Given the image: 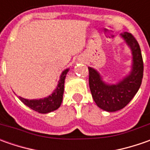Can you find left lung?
Returning <instances> with one entry per match:
<instances>
[{
	"mask_svg": "<svg viewBox=\"0 0 150 150\" xmlns=\"http://www.w3.org/2000/svg\"><path fill=\"white\" fill-rule=\"evenodd\" d=\"M122 36L133 52L134 65L129 76L116 85H107L102 82L94 69L88 67V82L93 98L98 106L108 112L122 109L132 100L141 86L144 75L141 50L136 38L129 32H125Z\"/></svg>",
	"mask_w": 150,
	"mask_h": 150,
	"instance_id": "8db88e82",
	"label": "left lung"
}]
</instances>
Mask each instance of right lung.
Segmentation results:
<instances>
[{"mask_svg":"<svg viewBox=\"0 0 150 150\" xmlns=\"http://www.w3.org/2000/svg\"><path fill=\"white\" fill-rule=\"evenodd\" d=\"M68 69L62 72L57 88L54 90L52 94L50 95L48 98H45L43 99L39 100H28L20 98L21 101L34 111L41 113H47L57 109L60 107L62 101V95L64 92V81Z\"/></svg>","mask_w":150,"mask_h":150,"instance_id":"right-lung-1","label":"right lung"}]
</instances>
